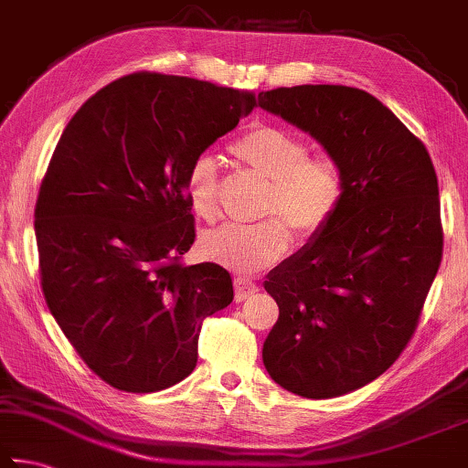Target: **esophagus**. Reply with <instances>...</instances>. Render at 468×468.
<instances>
[{"label": "esophagus", "mask_w": 468, "mask_h": 468, "mask_svg": "<svg viewBox=\"0 0 468 468\" xmlns=\"http://www.w3.org/2000/svg\"><path fill=\"white\" fill-rule=\"evenodd\" d=\"M256 292H258V284L253 282V280L245 278V276L235 278V301L237 303L250 299V296H253Z\"/></svg>", "instance_id": "obj_1"}]
</instances>
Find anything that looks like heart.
<instances>
[{"label": "heart", "instance_id": "heart-1", "mask_svg": "<svg viewBox=\"0 0 468 468\" xmlns=\"http://www.w3.org/2000/svg\"><path fill=\"white\" fill-rule=\"evenodd\" d=\"M233 157L268 182L258 225H225L202 235L205 258L243 274L271 266L291 245V224L301 237L325 227L344 200L346 180L339 161L321 153L309 155L307 141L280 126L256 124L231 145ZM184 192L190 210L202 220L218 217V167L208 155L192 161Z\"/></svg>", "mask_w": 468, "mask_h": 468}]
</instances>
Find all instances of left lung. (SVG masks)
Instances as JSON below:
<instances>
[{
    "label": "left lung",
    "mask_w": 468,
    "mask_h": 468,
    "mask_svg": "<svg viewBox=\"0 0 468 468\" xmlns=\"http://www.w3.org/2000/svg\"><path fill=\"white\" fill-rule=\"evenodd\" d=\"M258 100L315 137L346 180L334 218L263 284L280 309L263 367L294 395L339 397L393 367L418 327L444 248L436 169L364 90L294 86Z\"/></svg>",
    "instance_id": "left-lung-1"
}]
</instances>
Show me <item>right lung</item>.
I'll list each match as a JSON object with an SVG mask.
<instances>
[{"label":"right lung","mask_w":468,"mask_h":468,"mask_svg":"<svg viewBox=\"0 0 468 468\" xmlns=\"http://www.w3.org/2000/svg\"><path fill=\"white\" fill-rule=\"evenodd\" d=\"M253 106V91L141 71L93 93L65 126L34 208L40 286L110 387L155 393L184 380L202 321L231 304L223 266L182 261L197 237L184 182Z\"/></svg>","instance_id":"1"}]
</instances>
